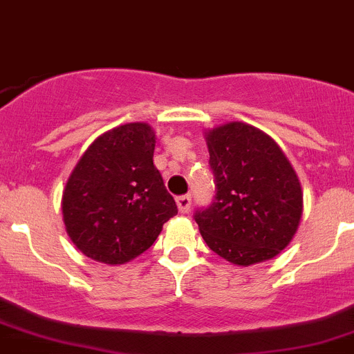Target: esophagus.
<instances>
[{
  "instance_id": "esophagus-1",
  "label": "esophagus",
  "mask_w": 354,
  "mask_h": 354,
  "mask_svg": "<svg viewBox=\"0 0 354 354\" xmlns=\"http://www.w3.org/2000/svg\"><path fill=\"white\" fill-rule=\"evenodd\" d=\"M191 204H192V199L189 194L178 196L177 198V206L180 213H189V211H191Z\"/></svg>"
}]
</instances>
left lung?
Instances as JSON below:
<instances>
[{
  "label": "left lung",
  "mask_w": 354,
  "mask_h": 354,
  "mask_svg": "<svg viewBox=\"0 0 354 354\" xmlns=\"http://www.w3.org/2000/svg\"><path fill=\"white\" fill-rule=\"evenodd\" d=\"M214 199L194 213L204 242L236 266L278 256L300 225L304 194L274 140L228 122L206 133Z\"/></svg>",
  "instance_id": "8db88e82"
}]
</instances>
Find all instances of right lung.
Here are the masks:
<instances>
[{
    "label": "right lung",
    "mask_w": 354,
    "mask_h": 354,
    "mask_svg": "<svg viewBox=\"0 0 354 354\" xmlns=\"http://www.w3.org/2000/svg\"><path fill=\"white\" fill-rule=\"evenodd\" d=\"M155 133L131 122L83 153L63 192L69 239L93 261L124 264L150 249L177 204L153 165Z\"/></svg>",
    "instance_id": "obj_1"
}]
</instances>
